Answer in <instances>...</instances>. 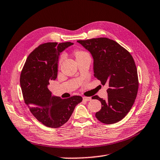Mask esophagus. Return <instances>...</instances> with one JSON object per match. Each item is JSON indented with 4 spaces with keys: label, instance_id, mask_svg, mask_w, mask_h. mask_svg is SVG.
<instances>
[{
    "label": "esophagus",
    "instance_id": "obj_1",
    "mask_svg": "<svg viewBox=\"0 0 160 160\" xmlns=\"http://www.w3.org/2000/svg\"><path fill=\"white\" fill-rule=\"evenodd\" d=\"M83 99L84 100V101H87V102L91 101V98H90V97H83Z\"/></svg>",
    "mask_w": 160,
    "mask_h": 160
}]
</instances>
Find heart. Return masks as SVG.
<instances>
[{
	"label": "heart",
	"mask_w": 160,
	"mask_h": 160,
	"mask_svg": "<svg viewBox=\"0 0 160 160\" xmlns=\"http://www.w3.org/2000/svg\"><path fill=\"white\" fill-rule=\"evenodd\" d=\"M87 54V53L85 52L80 51V50H77V51H76V52H75V55H76V57H81V56L84 55V54ZM64 58H65V55H64V54H61L60 58H59V61H58L59 64H61L63 59H64Z\"/></svg>",
	"instance_id": "obj_1"
}]
</instances>
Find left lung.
I'll list each match as a JSON object with an SVG mask.
<instances>
[{
	"mask_svg": "<svg viewBox=\"0 0 160 160\" xmlns=\"http://www.w3.org/2000/svg\"><path fill=\"white\" fill-rule=\"evenodd\" d=\"M93 58L94 76L107 84L108 99L95 95L101 102L102 109L95 117L104 124L120 121L131 110L138 90V78L131 54L114 40L106 38L78 40Z\"/></svg>",
	"mask_w": 160,
	"mask_h": 160,
	"instance_id": "1",
	"label": "left lung"
}]
</instances>
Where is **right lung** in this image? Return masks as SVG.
<instances>
[{
    "label": "right lung",
    "mask_w": 160,
    "mask_h": 160,
    "mask_svg": "<svg viewBox=\"0 0 160 160\" xmlns=\"http://www.w3.org/2000/svg\"><path fill=\"white\" fill-rule=\"evenodd\" d=\"M71 42L42 43L28 55L20 75V86L26 104L37 119L44 125L58 128L68 121L80 96L67 99L53 96L48 88L57 77L58 61L61 52Z\"/></svg>",
    "instance_id": "obj_1"
}]
</instances>
